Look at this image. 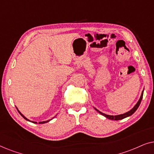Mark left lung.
<instances>
[{
    "mask_svg": "<svg viewBox=\"0 0 154 154\" xmlns=\"http://www.w3.org/2000/svg\"><path fill=\"white\" fill-rule=\"evenodd\" d=\"M143 93H144V90H143L142 92V94H141L140 96V100H138V102H137V104L134 105L133 108H132L131 110H130L129 111H128V112H126L125 113H123V114H120V115H116V116H113V115H107V114H105V113L101 112V111H100L99 110H97L96 108L94 109H95V110L97 111L98 113H100L101 115L104 116V117H106V119H110V120H114V121H119V120H121V119H125V118H127L128 116H130L133 114V113L135 112L137 109H138L139 106H140V103H141V101H142V97H143Z\"/></svg>",
    "mask_w": 154,
    "mask_h": 154,
    "instance_id": "8db88e82",
    "label": "left lung"
}]
</instances>
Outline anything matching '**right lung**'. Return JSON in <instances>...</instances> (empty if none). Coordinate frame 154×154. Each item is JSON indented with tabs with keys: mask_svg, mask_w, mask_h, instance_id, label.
<instances>
[{
	"mask_svg": "<svg viewBox=\"0 0 154 154\" xmlns=\"http://www.w3.org/2000/svg\"><path fill=\"white\" fill-rule=\"evenodd\" d=\"M16 108H17V107H16ZM17 109L18 112H19V113H20V114L21 116H22L23 118H24V119L25 120H26V121H29V122H31V123H37V122H35V121H30V120H29L28 119H27V118H26V117H25V116H24V115H23V114H22V113H21V112H20V111L18 110V109H17ZM52 119H53V118H52ZM52 119L48 120V121H41V122H39V124H43V123H48V122H49V121H51V120H52Z\"/></svg>",
	"mask_w": 154,
	"mask_h": 154,
	"instance_id": "right-lung-1",
	"label": "right lung"
}]
</instances>
